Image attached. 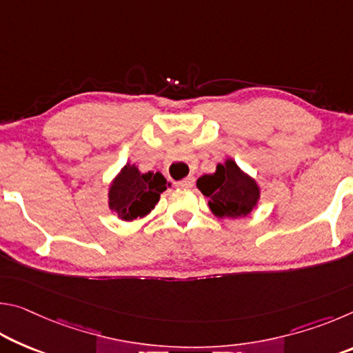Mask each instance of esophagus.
Instances as JSON below:
<instances>
[{
	"instance_id": "obj_1",
	"label": "esophagus",
	"mask_w": 353,
	"mask_h": 353,
	"mask_svg": "<svg viewBox=\"0 0 353 353\" xmlns=\"http://www.w3.org/2000/svg\"><path fill=\"white\" fill-rule=\"evenodd\" d=\"M193 183H194V179L190 176V177H187V179H183V181L176 182V187L183 188V190H188V188L193 187Z\"/></svg>"
}]
</instances>
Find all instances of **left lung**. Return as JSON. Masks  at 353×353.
I'll use <instances>...</instances> for the list:
<instances>
[{"mask_svg": "<svg viewBox=\"0 0 353 353\" xmlns=\"http://www.w3.org/2000/svg\"><path fill=\"white\" fill-rule=\"evenodd\" d=\"M196 187L208 198V207L216 218H246L259 205L260 185L244 172L234 159L216 165V171L198 179Z\"/></svg>", "mask_w": 353, "mask_h": 353, "instance_id": "8db88e82", "label": "left lung"}]
</instances>
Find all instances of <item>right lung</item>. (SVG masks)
<instances>
[{
  "instance_id": "add662e5",
  "label": "right lung",
  "mask_w": 353,
  "mask_h": 353,
  "mask_svg": "<svg viewBox=\"0 0 353 353\" xmlns=\"http://www.w3.org/2000/svg\"><path fill=\"white\" fill-rule=\"evenodd\" d=\"M171 187L162 172H141L137 165L126 163L109 185V208L118 219H141L154 210L160 194Z\"/></svg>"
}]
</instances>
